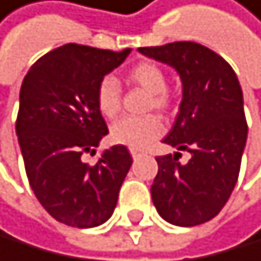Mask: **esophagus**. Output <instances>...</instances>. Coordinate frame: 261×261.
I'll use <instances>...</instances> for the list:
<instances>
[{
	"label": "esophagus",
	"mask_w": 261,
	"mask_h": 261,
	"mask_svg": "<svg viewBox=\"0 0 261 261\" xmlns=\"http://www.w3.org/2000/svg\"><path fill=\"white\" fill-rule=\"evenodd\" d=\"M129 153H132V156H133V160H136V158H140V156H141V154H143V153H141V151H138V150H132V151H129Z\"/></svg>",
	"instance_id": "34e87169"
}]
</instances>
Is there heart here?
Segmentation results:
<instances>
[{
    "label": "heart",
    "mask_w": 261,
    "mask_h": 261,
    "mask_svg": "<svg viewBox=\"0 0 261 261\" xmlns=\"http://www.w3.org/2000/svg\"><path fill=\"white\" fill-rule=\"evenodd\" d=\"M128 81L150 93L148 110L166 111L171 107V96L166 91V74L156 63L141 61L128 71ZM96 107L105 118H115L121 108L120 85L113 76L99 81L96 88ZM163 123L158 116L148 115L143 118H123L111 126L110 138L116 145L141 150L162 136Z\"/></svg>",
    "instance_id": "1"
}]
</instances>
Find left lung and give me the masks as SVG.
<instances>
[{"label": "left lung", "instance_id": "left-lung-1", "mask_svg": "<svg viewBox=\"0 0 261 261\" xmlns=\"http://www.w3.org/2000/svg\"><path fill=\"white\" fill-rule=\"evenodd\" d=\"M138 51L175 68L183 86L175 125L163 140L176 151L156 158L153 205L171 225L205 223L225 206L240 173L248 135L242 86L228 63L203 44L176 41ZM180 151L190 153L187 164L177 162Z\"/></svg>", "mask_w": 261, "mask_h": 261}]
</instances>
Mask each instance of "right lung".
Masks as SVG:
<instances>
[{"instance_id":"right-lung-1","label":"right lung","mask_w":261,"mask_h":261,"mask_svg":"<svg viewBox=\"0 0 261 261\" xmlns=\"http://www.w3.org/2000/svg\"><path fill=\"white\" fill-rule=\"evenodd\" d=\"M129 53L69 43L41 56L21 85L16 135L26 176L44 210L65 225L107 222L133 163L123 145L105 150L93 166L81 160L108 135L96 88Z\"/></svg>"}]
</instances>
